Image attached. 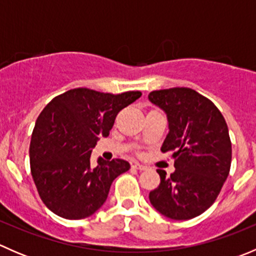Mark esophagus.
I'll return each instance as SVG.
<instances>
[{
	"mask_svg": "<svg viewBox=\"0 0 256 256\" xmlns=\"http://www.w3.org/2000/svg\"><path fill=\"white\" fill-rule=\"evenodd\" d=\"M132 166L135 167V168H138V170H141V171H144V170H147V166H146V164H138V162H135V164H134Z\"/></svg>",
	"mask_w": 256,
	"mask_h": 256,
	"instance_id": "34e87169",
	"label": "esophagus"
}]
</instances>
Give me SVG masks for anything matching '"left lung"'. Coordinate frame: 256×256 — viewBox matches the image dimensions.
Returning a JSON list of instances; mask_svg holds the SVG:
<instances>
[{
    "mask_svg": "<svg viewBox=\"0 0 256 256\" xmlns=\"http://www.w3.org/2000/svg\"><path fill=\"white\" fill-rule=\"evenodd\" d=\"M148 100L164 110L168 134L162 152H172L176 171L157 170L161 182L150 202L162 216L187 220L214 203L229 174L232 142L228 126L210 100L190 88L156 90Z\"/></svg>",
    "mask_w": 256,
    "mask_h": 256,
    "instance_id": "8db88e82",
    "label": "left lung"
}]
</instances>
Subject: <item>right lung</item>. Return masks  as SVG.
<instances>
[{"label":"right lung","mask_w":256,"mask_h":256,"mask_svg":"<svg viewBox=\"0 0 256 256\" xmlns=\"http://www.w3.org/2000/svg\"><path fill=\"white\" fill-rule=\"evenodd\" d=\"M141 96L76 88L54 98L40 114L30 144V172L48 209L66 219H84L106 200L116 177L130 170L125 160L90 156L100 138L109 136L121 109Z\"/></svg>","instance_id":"add662e5"}]
</instances>
